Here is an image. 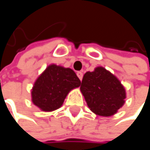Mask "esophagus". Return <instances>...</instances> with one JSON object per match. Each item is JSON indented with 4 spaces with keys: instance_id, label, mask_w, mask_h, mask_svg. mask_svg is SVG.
<instances>
[{
    "instance_id": "esophagus-1",
    "label": "esophagus",
    "mask_w": 150,
    "mask_h": 150,
    "mask_svg": "<svg viewBox=\"0 0 150 150\" xmlns=\"http://www.w3.org/2000/svg\"><path fill=\"white\" fill-rule=\"evenodd\" d=\"M76 75H77V76L79 77V79L81 81L82 80V76H83V74H82V72H81V71H78L77 73H76Z\"/></svg>"
}]
</instances>
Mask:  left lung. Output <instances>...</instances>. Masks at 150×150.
<instances>
[{
  "label": "left lung",
  "instance_id": "1",
  "mask_svg": "<svg viewBox=\"0 0 150 150\" xmlns=\"http://www.w3.org/2000/svg\"><path fill=\"white\" fill-rule=\"evenodd\" d=\"M80 89L89 109L101 116L114 115L125 103V88L103 67L85 73Z\"/></svg>",
  "mask_w": 150,
  "mask_h": 150
}]
</instances>
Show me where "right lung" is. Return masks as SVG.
<instances>
[{"label":"right lung","mask_w":150,"mask_h":150,"mask_svg":"<svg viewBox=\"0 0 150 150\" xmlns=\"http://www.w3.org/2000/svg\"><path fill=\"white\" fill-rule=\"evenodd\" d=\"M80 85L81 81L74 70L50 64L34 83L32 103L45 112L56 110L63 104L68 94Z\"/></svg>","instance_id":"obj_1"}]
</instances>
